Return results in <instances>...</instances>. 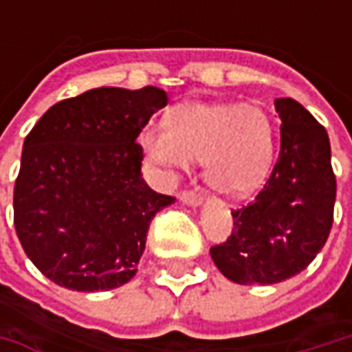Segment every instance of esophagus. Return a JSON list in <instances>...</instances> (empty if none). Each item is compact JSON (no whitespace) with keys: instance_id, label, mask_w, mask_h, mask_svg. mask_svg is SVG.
<instances>
[{"instance_id":"1","label":"esophagus","mask_w":352,"mask_h":352,"mask_svg":"<svg viewBox=\"0 0 352 352\" xmlns=\"http://www.w3.org/2000/svg\"><path fill=\"white\" fill-rule=\"evenodd\" d=\"M180 201L186 204V206H199L204 201V197L199 196L197 192H194V190H186V192L180 194Z\"/></svg>"}]
</instances>
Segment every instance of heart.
Instances as JSON below:
<instances>
[{"mask_svg": "<svg viewBox=\"0 0 352 352\" xmlns=\"http://www.w3.org/2000/svg\"><path fill=\"white\" fill-rule=\"evenodd\" d=\"M139 139L144 155L166 172L188 170L201 158L208 184L236 197L258 190L274 160V125L256 103H180L166 123L142 129Z\"/></svg>", "mask_w": 352, "mask_h": 352, "instance_id": "obj_1", "label": "heart"}]
</instances>
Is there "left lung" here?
<instances>
[{
	"mask_svg": "<svg viewBox=\"0 0 352 352\" xmlns=\"http://www.w3.org/2000/svg\"><path fill=\"white\" fill-rule=\"evenodd\" d=\"M280 155L249 206L231 211V236L211 258L236 284H276L296 276L323 249L333 225L337 180L323 125L290 98L274 100Z\"/></svg>",
	"mask_w": 352,
	"mask_h": 352,
	"instance_id": "8db88e82",
	"label": "left lung"
}]
</instances>
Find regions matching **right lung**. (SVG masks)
Instances as JSON below:
<instances>
[{
	"instance_id": "right-lung-1",
	"label": "right lung",
	"mask_w": 352,
	"mask_h": 352,
	"mask_svg": "<svg viewBox=\"0 0 352 352\" xmlns=\"http://www.w3.org/2000/svg\"><path fill=\"white\" fill-rule=\"evenodd\" d=\"M166 91L96 88L52 105L23 142L13 221L25 254L54 284L107 292L137 272L148 225L176 197L156 194L137 142Z\"/></svg>"
}]
</instances>
